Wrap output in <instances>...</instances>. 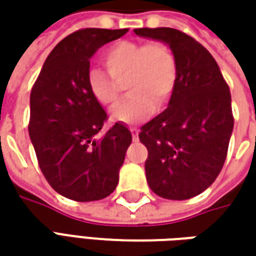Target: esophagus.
<instances>
[{"label": "esophagus", "mask_w": 256, "mask_h": 256, "mask_svg": "<svg viewBox=\"0 0 256 256\" xmlns=\"http://www.w3.org/2000/svg\"><path fill=\"white\" fill-rule=\"evenodd\" d=\"M130 131H131V135H132L134 141H136V140H138V134H140V130H138V128H130Z\"/></svg>", "instance_id": "esophagus-1"}]
</instances>
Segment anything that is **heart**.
<instances>
[{
    "label": "heart",
    "instance_id": "1",
    "mask_svg": "<svg viewBox=\"0 0 256 256\" xmlns=\"http://www.w3.org/2000/svg\"><path fill=\"white\" fill-rule=\"evenodd\" d=\"M104 62L110 75L92 68L88 90L104 106H111L120 98V84L126 78L130 95L118 104L111 118L122 124H138L170 102L178 78V65L171 48L164 42L148 44L120 41L106 50Z\"/></svg>",
    "mask_w": 256,
    "mask_h": 256
}]
</instances>
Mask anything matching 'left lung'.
<instances>
[{
	"mask_svg": "<svg viewBox=\"0 0 256 256\" xmlns=\"http://www.w3.org/2000/svg\"><path fill=\"white\" fill-rule=\"evenodd\" d=\"M134 32L166 44L178 65L168 108L141 128L148 150L150 188L165 200H190L220 175L234 130L230 86L210 54L192 36L174 28H136Z\"/></svg>",
	"mask_w": 256,
	"mask_h": 256,
	"instance_id": "obj_1",
	"label": "left lung"
}]
</instances>
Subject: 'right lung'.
Masks as SVG:
<instances>
[{
    "instance_id": "1",
    "label": "right lung",
    "mask_w": 256,
    "mask_h": 256,
    "mask_svg": "<svg viewBox=\"0 0 256 256\" xmlns=\"http://www.w3.org/2000/svg\"><path fill=\"white\" fill-rule=\"evenodd\" d=\"M126 32L85 28L65 36L31 90L30 138L45 180L65 198L98 201L118 185L132 135L121 122L98 135L106 112L90 92L86 76L96 50Z\"/></svg>"
}]
</instances>
